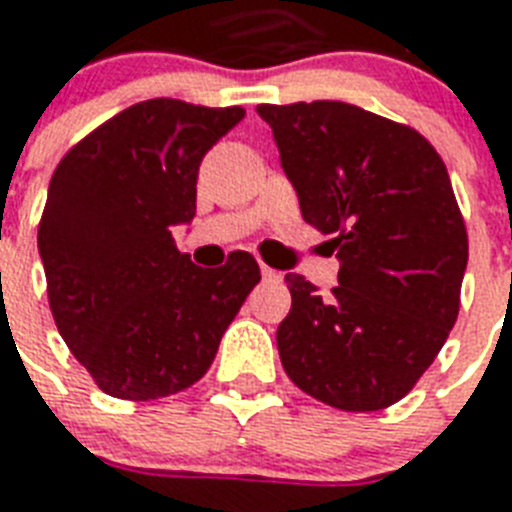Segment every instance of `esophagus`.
Segmentation results:
<instances>
[{"instance_id": "1", "label": "esophagus", "mask_w": 512, "mask_h": 512, "mask_svg": "<svg viewBox=\"0 0 512 512\" xmlns=\"http://www.w3.org/2000/svg\"><path fill=\"white\" fill-rule=\"evenodd\" d=\"M260 273H263L265 281H279L281 279V273L273 271V268H268V265H265V263H260Z\"/></svg>"}]
</instances>
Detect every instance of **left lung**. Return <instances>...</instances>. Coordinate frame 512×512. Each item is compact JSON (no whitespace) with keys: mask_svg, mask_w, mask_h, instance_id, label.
I'll return each mask as SVG.
<instances>
[{"mask_svg":"<svg viewBox=\"0 0 512 512\" xmlns=\"http://www.w3.org/2000/svg\"><path fill=\"white\" fill-rule=\"evenodd\" d=\"M305 223L332 236L337 287L287 273L276 345L289 380L342 412L417 385L460 313L468 231L444 159L406 124L340 100L257 106Z\"/></svg>","mask_w":512,"mask_h":512,"instance_id":"obj_1","label":"left lung"}]
</instances>
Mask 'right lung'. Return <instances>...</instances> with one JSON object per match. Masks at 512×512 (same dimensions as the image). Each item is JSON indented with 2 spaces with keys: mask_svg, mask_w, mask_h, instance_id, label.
<instances>
[{
  "mask_svg": "<svg viewBox=\"0 0 512 512\" xmlns=\"http://www.w3.org/2000/svg\"><path fill=\"white\" fill-rule=\"evenodd\" d=\"M241 119L239 106L143 100L52 172L39 220L47 300L68 350L108 396L151 401L191 388L260 281L249 252L204 271L172 239V225L196 215L201 159Z\"/></svg>",
  "mask_w": 512,
  "mask_h": 512,
  "instance_id": "add662e5",
  "label": "right lung"
}]
</instances>
